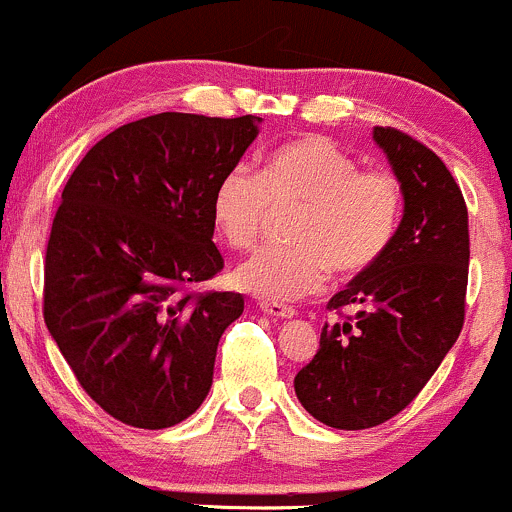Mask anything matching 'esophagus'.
Returning <instances> with one entry per match:
<instances>
[{"instance_id": "34e87169", "label": "esophagus", "mask_w": 512, "mask_h": 512, "mask_svg": "<svg viewBox=\"0 0 512 512\" xmlns=\"http://www.w3.org/2000/svg\"><path fill=\"white\" fill-rule=\"evenodd\" d=\"M258 308H261L266 315H271V318H281V320H288L295 315V308H288V305H281V303H271V300H261Z\"/></svg>"}]
</instances>
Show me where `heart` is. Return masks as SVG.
Returning <instances> with one entry per match:
<instances>
[{"label":"heart","instance_id":"1","mask_svg":"<svg viewBox=\"0 0 512 512\" xmlns=\"http://www.w3.org/2000/svg\"><path fill=\"white\" fill-rule=\"evenodd\" d=\"M298 207L288 221L293 244L268 246L241 263V291L271 303L318 293L335 268L365 271L387 251L402 214V189L384 170H360L355 157L325 138H300L276 147L261 170L234 167L219 179L212 219L236 251L251 249L273 209Z\"/></svg>","mask_w":512,"mask_h":512}]
</instances>
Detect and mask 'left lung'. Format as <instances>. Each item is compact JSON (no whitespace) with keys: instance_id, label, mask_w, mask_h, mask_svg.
I'll use <instances>...</instances> for the list:
<instances>
[{"instance_id":"1","label":"left lung","mask_w":512,"mask_h":512,"mask_svg":"<svg viewBox=\"0 0 512 512\" xmlns=\"http://www.w3.org/2000/svg\"><path fill=\"white\" fill-rule=\"evenodd\" d=\"M402 187L392 244L328 308L320 350L295 374V397L325 426L370 429L424 389L458 340L466 315L468 209L441 157L412 135L374 128ZM355 307L352 316H342Z\"/></svg>"}]
</instances>
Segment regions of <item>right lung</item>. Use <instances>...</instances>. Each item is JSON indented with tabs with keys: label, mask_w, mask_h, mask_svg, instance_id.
<instances>
[{
	"label": "right lung",
	"mask_w": 512,
	"mask_h": 512,
	"mask_svg": "<svg viewBox=\"0 0 512 512\" xmlns=\"http://www.w3.org/2000/svg\"><path fill=\"white\" fill-rule=\"evenodd\" d=\"M258 123L147 115L96 142L63 187L46 246V328L88 397L123 424L175 426L212 389L244 298L189 286L224 268L212 197Z\"/></svg>",
	"instance_id": "right-lung-1"
}]
</instances>
